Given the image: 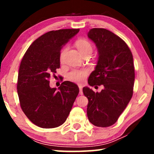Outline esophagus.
<instances>
[{
	"label": "esophagus",
	"instance_id": "34e87169",
	"mask_svg": "<svg viewBox=\"0 0 154 154\" xmlns=\"http://www.w3.org/2000/svg\"><path fill=\"white\" fill-rule=\"evenodd\" d=\"M79 93L80 94H83V86L81 85H79Z\"/></svg>",
	"mask_w": 154,
	"mask_h": 154
}]
</instances>
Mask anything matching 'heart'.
I'll return each instance as SVG.
<instances>
[{
    "label": "heart",
    "instance_id": "1",
    "mask_svg": "<svg viewBox=\"0 0 154 154\" xmlns=\"http://www.w3.org/2000/svg\"><path fill=\"white\" fill-rule=\"evenodd\" d=\"M75 46L79 50L82 55H85L86 54H91L93 50L92 44L89 41L85 39L79 40L76 43H75ZM67 47L63 48L60 53V61L63 62L64 59L65 54L67 51ZM88 74V72L86 70H78V69H74L72 70L71 72L69 73L68 78L70 81L75 82V83H81L85 81L86 77Z\"/></svg>",
    "mask_w": 154,
    "mask_h": 154
}]
</instances>
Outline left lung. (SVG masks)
Here are the masks:
<instances>
[{"mask_svg": "<svg viewBox=\"0 0 154 154\" xmlns=\"http://www.w3.org/2000/svg\"><path fill=\"white\" fill-rule=\"evenodd\" d=\"M88 36L95 43L98 61L88 79L90 86L104 85L100 92L83 88L88 99L87 115L97 127L114 124L133 94L134 68L132 54L125 42L105 29H90Z\"/></svg>", "mask_w": 154, "mask_h": 154, "instance_id": "left-lung-1", "label": "left lung"}]
</instances>
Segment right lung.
<instances>
[{"mask_svg": "<svg viewBox=\"0 0 154 154\" xmlns=\"http://www.w3.org/2000/svg\"><path fill=\"white\" fill-rule=\"evenodd\" d=\"M79 29H60L42 35L29 46L21 62L17 94L26 117L42 128L59 127L66 121L79 92L77 85L64 81L59 89L49 79L60 67V50Z\"/></svg>", "mask_w": 154, "mask_h": 154, "instance_id": "add662e5", "label": "right lung"}]
</instances>
